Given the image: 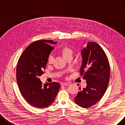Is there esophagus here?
<instances>
[{
	"label": "esophagus",
	"mask_w": 125,
	"mask_h": 125,
	"mask_svg": "<svg viewBox=\"0 0 125 125\" xmlns=\"http://www.w3.org/2000/svg\"><path fill=\"white\" fill-rule=\"evenodd\" d=\"M70 83H61V85H69Z\"/></svg>",
	"instance_id": "esophagus-1"
}]
</instances>
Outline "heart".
<instances>
[{
  "mask_svg": "<svg viewBox=\"0 0 125 125\" xmlns=\"http://www.w3.org/2000/svg\"><path fill=\"white\" fill-rule=\"evenodd\" d=\"M59 52L66 59L69 57H72L74 54V51L72 49L67 45H64L59 50ZM53 60H54V58H53V56L51 55H49L48 57V63L49 64H52L53 62Z\"/></svg>",
  "mask_w": 125,
  "mask_h": 125,
  "instance_id": "b5f03b06",
  "label": "heart"
}]
</instances>
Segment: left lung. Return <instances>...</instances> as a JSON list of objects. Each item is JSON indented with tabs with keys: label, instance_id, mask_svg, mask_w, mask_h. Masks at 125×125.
Wrapping results in <instances>:
<instances>
[{
	"label": "left lung",
	"instance_id": "obj_1",
	"mask_svg": "<svg viewBox=\"0 0 125 125\" xmlns=\"http://www.w3.org/2000/svg\"><path fill=\"white\" fill-rule=\"evenodd\" d=\"M81 76L86 81V86L75 97L77 104L86 108L98 102L104 94L110 80V65L102 47L96 42H88L82 51Z\"/></svg>",
	"mask_w": 125,
	"mask_h": 125
}]
</instances>
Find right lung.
I'll return each mask as SVG.
<instances>
[{"label":"right lung","instance_id":"add662e5","mask_svg":"<svg viewBox=\"0 0 125 125\" xmlns=\"http://www.w3.org/2000/svg\"><path fill=\"white\" fill-rule=\"evenodd\" d=\"M52 40H39L30 44L18 61L16 79L24 98L37 108H45L54 101L60 87L59 83L43 84L40 77L43 74L48 57L54 48Z\"/></svg>","mask_w":125,"mask_h":125}]
</instances>
